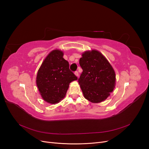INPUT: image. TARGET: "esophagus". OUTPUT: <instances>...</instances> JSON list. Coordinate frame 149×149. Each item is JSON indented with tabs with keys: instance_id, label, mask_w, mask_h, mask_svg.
Returning a JSON list of instances; mask_svg holds the SVG:
<instances>
[{
	"instance_id": "obj_1",
	"label": "esophagus",
	"mask_w": 149,
	"mask_h": 149,
	"mask_svg": "<svg viewBox=\"0 0 149 149\" xmlns=\"http://www.w3.org/2000/svg\"><path fill=\"white\" fill-rule=\"evenodd\" d=\"M74 74H75L76 76H77V77H78V76H79V73H78V72L77 71H76L74 72Z\"/></svg>"
}]
</instances>
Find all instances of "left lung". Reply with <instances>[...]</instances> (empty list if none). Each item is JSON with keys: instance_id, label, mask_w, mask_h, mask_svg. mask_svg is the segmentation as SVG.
Returning <instances> with one entry per match:
<instances>
[{"instance_id": "obj_1", "label": "left lung", "mask_w": 149, "mask_h": 149, "mask_svg": "<svg viewBox=\"0 0 149 149\" xmlns=\"http://www.w3.org/2000/svg\"><path fill=\"white\" fill-rule=\"evenodd\" d=\"M83 70L78 78L84 97L93 103L101 102L114 90L116 74L109 62L95 49L85 52L79 59Z\"/></svg>"}]
</instances>
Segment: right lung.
<instances>
[{
    "label": "right lung",
    "mask_w": 149,
    "mask_h": 149,
    "mask_svg": "<svg viewBox=\"0 0 149 149\" xmlns=\"http://www.w3.org/2000/svg\"><path fill=\"white\" fill-rule=\"evenodd\" d=\"M63 53L55 49L48 54L39 68L36 83L43 100L50 104L59 102L65 97L70 83L77 80L69 68Z\"/></svg>",
    "instance_id": "1"
}]
</instances>
